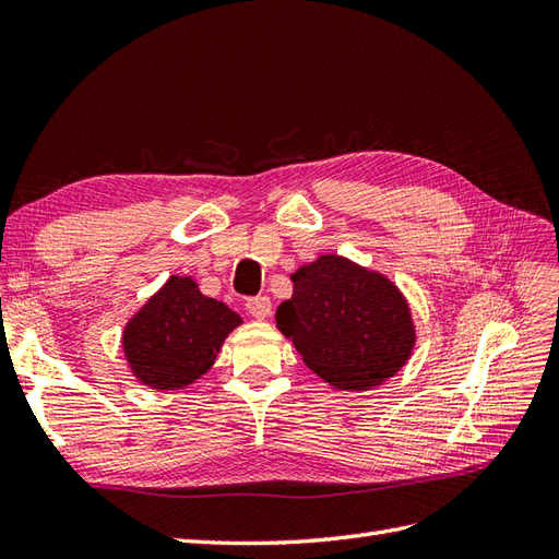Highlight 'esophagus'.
Masks as SVG:
<instances>
[{"label":"esophagus","mask_w":559,"mask_h":559,"mask_svg":"<svg viewBox=\"0 0 559 559\" xmlns=\"http://www.w3.org/2000/svg\"><path fill=\"white\" fill-rule=\"evenodd\" d=\"M245 308L251 317L257 319H265L270 314V310H273V306H270V298L267 296H253V298H247Z\"/></svg>","instance_id":"1"}]
</instances>
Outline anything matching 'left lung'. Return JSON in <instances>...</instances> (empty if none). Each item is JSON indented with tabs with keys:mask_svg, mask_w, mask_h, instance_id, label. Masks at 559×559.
<instances>
[{
	"mask_svg": "<svg viewBox=\"0 0 559 559\" xmlns=\"http://www.w3.org/2000/svg\"><path fill=\"white\" fill-rule=\"evenodd\" d=\"M277 326L319 378L368 389L392 378L415 345L411 308L386 277L343 257H319L292 275Z\"/></svg>",
	"mask_w": 559,
	"mask_h": 559,
	"instance_id": "1",
	"label": "left lung"
}]
</instances>
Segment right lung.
<instances>
[{
	"label": "right lung",
	"mask_w": 559,
	"mask_h": 559,
	"mask_svg": "<svg viewBox=\"0 0 559 559\" xmlns=\"http://www.w3.org/2000/svg\"><path fill=\"white\" fill-rule=\"evenodd\" d=\"M238 324L240 314L202 296L191 277H170L128 321L123 349L134 378L154 389H179L205 373Z\"/></svg>",
	"instance_id": "1"
}]
</instances>
